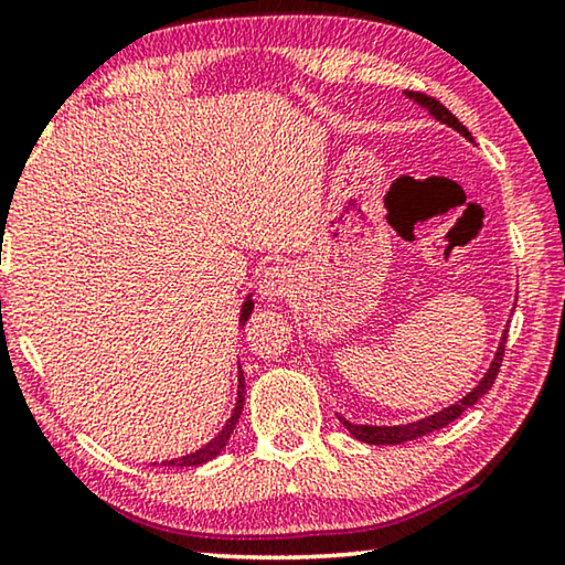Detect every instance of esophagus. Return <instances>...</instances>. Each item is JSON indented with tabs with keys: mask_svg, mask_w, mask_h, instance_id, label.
<instances>
[{
	"mask_svg": "<svg viewBox=\"0 0 565 565\" xmlns=\"http://www.w3.org/2000/svg\"><path fill=\"white\" fill-rule=\"evenodd\" d=\"M294 271L289 269V266H269V269L264 271L262 281H259V291L266 301H284L286 296H291L294 291Z\"/></svg>",
	"mask_w": 565,
	"mask_h": 565,
	"instance_id": "1",
	"label": "esophagus"
}]
</instances>
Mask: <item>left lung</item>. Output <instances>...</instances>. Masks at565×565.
Wrapping results in <instances>:
<instances>
[{"mask_svg": "<svg viewBox=\"0 0 565 565\" xmlns=\"http://www.w3.org/2000/svg\"><path fill=\"white\" fill-rule=\"evenodd\" d=\"M408 99H414L418 107H424V109H428V114H431L434 119H438L441 124H446V127H451V129H456L458 134H461V137H466L468 141H473V137H471V131H468L461 121H458L451 111H448L441 102H436L434 97H426V94H420V92H404ZM503 351H505V331H503V337H501V343H499V349H495V356H493V361H491V366H489V371H486V376L478 381V386L476 388H471L468 391V394L461 398V401H456V404H451L448 408H444V411H438V414H431V416H426V418H420V420H414V424H404V426H369V424H351V420H347V418H341V424L349 428V434L356 438V441H363V444H374V446H386V444H406V441H414V438H418V436H426V434H431V431H438V428H444V426H448L451 424V420H456L458 416L463 414L466 408H471L478 398H481L483 394H489L491 391V386H493V381H495V376H499V369H501V361H503Z\"/></svg>", "mask_w": 565, "mask_h": 565, "instance_id": "1", "label": "left lung"}]
</instances>
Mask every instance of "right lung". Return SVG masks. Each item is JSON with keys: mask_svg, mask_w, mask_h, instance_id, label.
Segmentation results:
<instances>
[{"mask_svg": "<svg viewBox=\"0 0 565 565\" xmlns=\"http://www.w3.org/2000/svg\"><path fill=\"white\" fill-rule=\"evenodd\" d=\"M252 311H254V301H252V294L246 296V301H244V306H242V317H238V321H242V327L246 323V319L252 317ZM246 386H244V371H242V366H238V386H236V406H234V411H232V416H228V420L224 424V428L222 431H218L212 441H209L206 446H202L199 448V451H194V454H186V456H181V458H171V461H164L161 466H202V463H206V461H212V458H216L218 454L224 451V446L228 444V436H232V431H234V426H236V420H238V416H242V408H244V391ZM157 466V463H154Z\"/></svg>", "mask_w": 565, "mask_h": 565, "instance_id": "add662e5", "label": "right lung"}]
</instances>
